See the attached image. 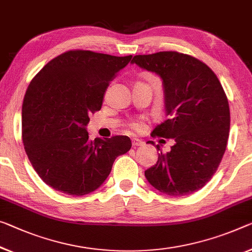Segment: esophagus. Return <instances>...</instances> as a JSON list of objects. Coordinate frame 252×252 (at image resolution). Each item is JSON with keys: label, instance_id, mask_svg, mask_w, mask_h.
<instances>
[{"label": "esophagus", "instance_id": "obj_1", "mask_svg": "<svg viewBox=\"0 0 252 252\" xmlns=\"http://www.w3.org/2000/svg\"><path fill=\"white\" fill-rule=\"evenodd\" d=\"M143 142L142 139H139V138H133L131 139V144H133V146L134 148H136V146H139V145H143Z\"/></svg>", "mask_w": 252, "mask_h": 252}]
</instances>
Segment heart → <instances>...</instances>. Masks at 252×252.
I'll use <instances>...</instances> for the list:
<instances>
[{"mask_svg":"<svg viewBox=\"0 0 252 252\" xmlns=\"http://www.w3.org/2000/svg\"><path fill=\"white\" fill-rule=\"evenodd\" d=\"M133 128H135V129H137V128H138V125H133Z\"/></svg>","mask_w":252,"mask_h":252,"instance_id":"heart-1","label":"heart"}]
</instances>
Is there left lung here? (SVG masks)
<instances>
[{"label":"left lung","mask_w":252,"mask_h":252,"mask_svg":"<svg viewBox=\"0 0 252 252\" xmlns=\"http://www.w3.org/2000/svg\"><path fill=\"white\" fill-rule=\"evenodd\" d=\"M131 63L163 81L168 119L151 135L175 141L170 152H161L157 164L145 170L146 179L169 196L199 190L218 170L229 138L230 107L222 84L206 64L187 54L136 55Z\"/></svg>","instance_id":"obj_1"}]
</instances>
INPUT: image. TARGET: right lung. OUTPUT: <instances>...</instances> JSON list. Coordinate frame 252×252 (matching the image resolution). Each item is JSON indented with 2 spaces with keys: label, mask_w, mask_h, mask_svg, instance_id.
I'll return each mask as SVG.
<instances>
[{
  "label": "right lung",
  "mask_w": 252,
  "mask_h": 252,
  "mask_svg": "<svg viewBox=\"0 0 252 252\" xmlns=\"http://www.w3.org/2000/svg\"><path fill=\"white\" fill-rule=\"evenodd\" d=\"M131 60L91 50H68L49 61L30 82L22 103V141L34 171L71 196L98 189L128 136L89 139V116L101 109L110 81Z\"/></svg>",
  "instance_id": "1"
}]
</instances>
